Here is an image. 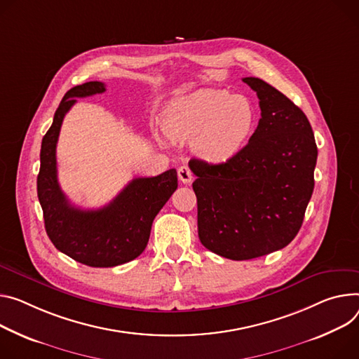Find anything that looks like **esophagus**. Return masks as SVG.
Here are the masks:
<instances>
[{
	"label": "esophagus",
	"instance_id": "1",
	"mask_svg": "<svg viewBox=\"0 0 359 359\" xmlns=\"http://www.w3.org/2000/svg\"><path fill=\"white\" fill-rule=\"evenodd\" d=\"M177 176H179V180L182 183H191L193 182V173L191 170L187 168V166H180L179 170H177Z\"/></svg>",
	"mask_w": 359,
	"mask_h": 359
}]
</instances>
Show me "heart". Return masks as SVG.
I'll return each mask as SVG.
<instances>
[{
	"label": "heart",
	"mask_w": 359,
	"mask_h": 359,
	"mask_svg": "<svg viewBox=\"0 0 359 359\" xmlns=\"http://www.w3.org/2000/svg\"><path fill=\"white\" fill-rule=\"evenodd\" d=\"M253 121V107L245 97L226 90H199L170 104L165 130L173 140H193L202 158L223 163L239 151Z\"/></svg>",
	"instance_id": "b5f03b06"
}]
</instances>
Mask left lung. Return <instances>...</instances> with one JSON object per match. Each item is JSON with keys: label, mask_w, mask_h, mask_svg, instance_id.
<instances>
[{"label": "left lung", "mask_w": 359, "mask_h": 359, "mask_svg": "<svg viewBox=\"0 0 359 359\" xmlns=\"http://www.w3.org/2000/svg\"><path fill=\"white\" fill-rule=\"evenodd\" d=\"M260 118L248 144L219 165L191 158L198 179V232L210 252L248 260L289 245L301 229L313 191L318 149L305 113L256 77Z\"/></svg>", "instance_id": "8db88e82"}]
</instances>
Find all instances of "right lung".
<instances>
[{
	"label": "right lung",
	"instance_id": "add662e5",
	"mask_svg": "<svg viewBox=\"0 0 359 359\" xmlns=\"http://www.w3.org/2000/svg\"><path fill=\"white\" fill-rule=\"evenodd\" d=\"M102 81L76 86L64 94L54 120L43 137L37 194L46 232L53 245L77 262L111 268L136 259L147 246L151 223L177 189V173L170 169L154 177H136L104 208L84 210L70 203L57 180L55 147L66 113L76 97L104 93Z\"/></svg>",
	"mask_w": 359,
	"mask_h": 359
}]
</instances>
